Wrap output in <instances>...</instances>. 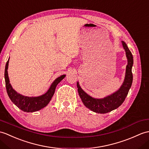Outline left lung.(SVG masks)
Wrapping results in <instances>:
<instances>
[{"label": "left lung", "mask_w": 149, "mask_h": 149, "mask_svg": "<svg viewBox=\"0 0 149 149\" xmlns=\"http://www.w3.org/2000/svg\"><path fill=\"white\" fill-rule=\"evenodd\" d=\"M122 44L124 49L126 51L127 65L126 66L124 81L118 91L106 98L103 99H96L86 94L79 86V83L77 82L78 93L83 103L87 108L93 112L100 113H105L111 112L112 110L116 109L122 105L128 94L133 82V74L131 69H132L133 64V57L126 44L124 41H122Z\"/></svg>", "instance_id": "1"}]
</instances>
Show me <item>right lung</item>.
I'll use <instances>...</instances> for the list:
<instances>
[{
    "instance_id": "add662e5",
    "label": "right lung",
    "mask_w": 149,
    "mask_h": 149,
    "mask_svg": "<svg viewBox=\"0 0 149 149\" xmlns=\"http://www.w3.org/2000/svg\"><path fill=\"white\" fill-rule=\"evenodd\" d=\"M8 63L9 60L6 63L4 72L7 93H8L9 98L11 99L14 104L16 105L19 109L24 112H36L46 107L50 102L51 98L53 97L56 86L65 77V75H63L58 77L56 80L52 83L49 90L47 91L46 93H45L44 95L38 96V97H28V96H23L16 93V91H15L13 89L11 84L9 83V79L8 77Z\"/></svg>"
}]
</instances>
